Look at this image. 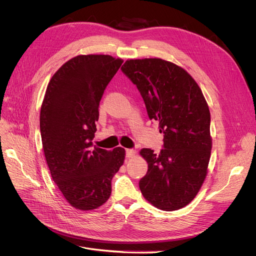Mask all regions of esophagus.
<instances>
[{"instance_id":"34e87169","label":"esophagus","mask_w":256,"mask_h":256,"mask_svg":"<svg viewBox=\"0 0 256 256\" xmlns=\"http://www.w3.org/2000/svg\"><path fill=\"white\" fill-rule=\"evenodd\" d=\"M136 154V150H126V158H130L132 156H135Z\"/></svg>"}]
</instances>
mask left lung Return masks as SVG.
<instances>
[{
  "label": "left lung",
  "instance_id": "8db88e82",
  "mask_svg": "<svg viewBox=\"0 0 256 256\" xmlns=\"http://www.w3.org/2000/svg\"><path fill=\"white\" fill-rule=\"evenodd\" d=\"M140 91L150 119L164 134L160 154L143 148L148 164L139 186L154 206L171 212L195 198L206 174L212 150L210 113L195 80L182 67L160 58L130 59L121 67Z\"/></svg>",
  "mask_w": 256,
  "mask_h": 256
}]
</instances>
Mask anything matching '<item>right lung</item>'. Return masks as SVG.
<instances>
[{"mask_svg": "<svg viewBox=\"0 0 256 256\" xmlns=\"http://www.w3.org/2000/svg\"><path fill=\"white\" fill-rule=\"evenodd\" d=\"M124 60L78 55L65 62L46 87L40 132L50 176L72 208L91 210L110 198L126 150L92 146L104 91Z\"/></svg>", "mask_w": 256, "mask_h": 256, "instance_id": "obj_1", "label": "right lung"}]
</instances>
